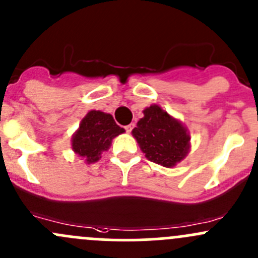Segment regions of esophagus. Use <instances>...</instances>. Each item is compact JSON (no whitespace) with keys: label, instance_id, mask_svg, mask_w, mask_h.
Instances as JSON below:
<instances>
[{"label":"esophagus","instance_id":"34e87169","mask_svg":"<svg viewBox=\"0 0 258 258\" xmlns=\"http://www.w3.org/2000/svg\"><path fill=\"white\" fill-rule=\"evenodd\" d=\"M134 127H135V124H134V123H130L128 126H126V127H124V130H126V132H127V134H130V132H131L132 130H134Z\"/></svg>","mask_w":258,"mask_h":258}]
</instances>
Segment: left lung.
<instances>
[{
    "instance_id": "1",
    "label": "left lung",
    "mask_w": 258,
    "mask_h": 258,
    "mask_svg": "<svg viewBox=\"0 0 258 258\" xmlns=\"http://www.w3.org/2000/svg\"><path fill=\"white\" fill-rule=\"evenodd\" d=\"M132 135L147 160L163 167L176 166L189 151L191 137L186 127L158 105L145 108Z\"/></svg>"
}]
</instances>
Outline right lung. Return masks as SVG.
<instances>
[{
  "instance_id": "right-lung-1",
  "label": "right lung",
  "mask_w": 258,
  "mask_h": 258,
  "mask_svg": "<svg viewBox=\"0 0 258 258\" xmlns=\"http://www.w3.org/2000/svg\"><path fill=\"white\" fill-rule=\"evenodd\" d=\"M123 132L110 113L92 110L83 117L72 136V150L87 163H95L101 158V153L110 148L114 137Z\"/></svg>"
}]
</instances>
